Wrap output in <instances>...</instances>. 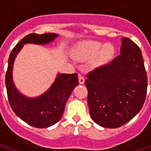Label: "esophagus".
<instances>
[{"instance_id": "34e87169", "label": "esophagus", "mask_w": 151, "mask_h": 151, "mask_svg": "<svg viewBox=\"0 0 151 151\" xmlns=\"http://www.w3.org/2000/svg\"><path fill=\"white\" fill-rule=\"evenodd\" d=\"M78 81H79L80 84H83L84 82H85V78H84L83 76L79 74V75H78Z\"/></svg>"}]
</instances>
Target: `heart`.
<instances>
[{
	"instance_id": "b5f03b06",
	"label": "heart",
	"mask_w": 151,
	"mask_h": 151,
	"mask_svg": "<svg viewBox=\"0 0 151 151\" xmlns=\"http://www.w3.org/2000/svg\"><path fill=\"white\" fill-rule=\"evenodd\" d=\"M115 54L114 46L111 44L103 45L97 41H86L79 43L73 50V55L80 61L88 60L94 58V67L102 66L110 61Z\"/></svg>"
}]
</instances>
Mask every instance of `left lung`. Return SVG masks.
I'll use <instances>...</instances> for the list:
<instances>
[{
    "label": "left lung",
    "instance_id": "8db88e82",
    "mask_svg": "<svg viewBox=\"0 0 151 151\" xmlns=\"http://www.w3.org/2000/svg\"><path fill=\"white\" fill-rule=\"evenodd\" d=\"M90 116L106 128H117L131 121L144 105L147 75L140 48L122 38L121 54L110 63L87 74Z\"/></svg>",
    "mask_w": 151,
    "mask_h": 151
}]
</instances>
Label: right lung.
I'll use <instances>...</instances> for the list:
<instances>
[{"instance_id": "add662e5", "label": "right lung", "mask_w": 151, "mask_h": 151, "mask_svg": "<svg viewBox=\"0 0 151 151\" xmlns=\"http://www.w3.org/2000/svg\"><path fill=\"white\" fill-rule=\"evenodd\" d=\"M57 36L58 35L54 33L29 34L14 47L8 60L6 86L9 103L17 116L37 128L51 127L61 119L68 99L78 84V74H58L52 87L45 94L35 98H28L20 94L13 84V63L16 54L24 44L45 45L54 40Z\"/></svg>"}]
</instances>
